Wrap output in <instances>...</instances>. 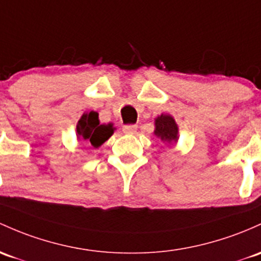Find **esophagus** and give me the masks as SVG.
I'll list each match as a JSON object with an SVG mask.
<instances>
[{
	"label": "esophagus",
	"instance_id": "obj_1",
	"mask_svg": "<svg viewBox=\"0 0 261 261\" xmlns=\"http://www.w3.org/2000/svg\"><path fill=\"white\" fill-rule=\"evenodd\" d=\"M137 129H138V125H136V124L123 125V128H122L123 133H125V134H134L137 132Z\"/></svg>",
	"mask_w": 261,
	"mask_h": 261
}]
</instances>
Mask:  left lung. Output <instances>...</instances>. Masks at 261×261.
Listing matches in <instances>:
<instances>
[{
	"instance_id": "obj_1",
	"label": "left lung",
	"mask_w": 261,
	"mask_h": 261,
	"mask_svg": "<svg viewBox=\"0 0 261 261\" xmlns=\"http://www.w3.org/2000/svg\"><path fill=\"white\" fill-rule=\"evenodd\" d=\"M154 136L167 145L176 144L179 139V128L170 114L162 113L154 119Z\"/></svg>"
}]
</instances>
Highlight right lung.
Masks as SVG:
<instances>
[{
    "mask_svg": "<svg viewBox=\"0 0 261 261\" xmlns=\"http://www.w3.org/2000/svg\"><path fill=\"white\" fill-rule=\"evenodd\" d=\"M77 139L91 144L93 148H99L106 141H108L114 133L116 128L113 123L100 124L97 112H85L77 123Z\"/></svg>",
    "mask_w": 261,
    "mask_h": 261,
    "instance_id": "right-lung-1",
    "label": "right lung"
}]
</instances>
